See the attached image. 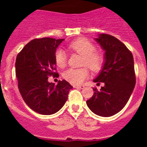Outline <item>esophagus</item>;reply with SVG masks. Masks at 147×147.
Here are the masks:
<instances>
[{
  "mask_svg": "<svg viewBox=\"0 0 147 147\" xmlns=\"http://www.w3.org/2000/svg\"><path fill=\"white\" fill-rule=\"evenodd\" d=\"M74 87L75 88H78V89H83V88H85V85H74Z\"/></svg>",
  "mask_w": 147,
  "mask_h": 147,
  "instance_id": "esophagus-1",
  "label": "esophagus"
}]
</instances>
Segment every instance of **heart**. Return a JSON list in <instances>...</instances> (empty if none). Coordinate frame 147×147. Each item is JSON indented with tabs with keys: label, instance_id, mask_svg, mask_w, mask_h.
Here are the masks:
<instances>
[{
	"label": "heart",
	"instance_id": "1",
	"mask_svg": "<svg viewBox=\"0 0 147 147\" xmlns=\"http://www.w3.org/2000/svg\"><path fill=\"white\" fill-rule=\"evenodd\" d=\"M71 51L82 56V65H86L94 72L102 69L104 63L103 55L96 51L94 44L85 38H80L69 44ZM56 64L59 67H64L67 64V56L65 51L59 49L55 52ZM89 76V71L87 67L81 68H69L63 73V77L73 85H80Z\"/></svg>",
	"mask_w": 147,
	"mask_h": 147
}]
</instances>
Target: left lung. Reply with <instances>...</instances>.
Here are the masks:
<instances>
[{
    "mask_svg": "<svg viewBox=\"0 0 147 147\" xmlns=\"http://www.w3.org/2000/svg\"><path fill=\"white\" fill-rule=\"evenodd\" d=\"M96 41L105 53V62L94 82L104 83L86 102L95 114L110 117L124 108L136 85L134 59L130 51L112 35L100 34Z\"/></svg>",
    "mask_w": 147,
    "mask_h": 147,
    "instance_id": "1",
    "label": "left lung"
}]
</instances>
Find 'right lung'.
Returning a JSON list of instances; mask_svg holds the SVG:
<instances>
[{
    "instance_id": "right-lung-1",
    "label": "right lung",
    "mask_w": 147,
    "mask_h": 147,
    "mask_svg": "<svg viewBox=\"0 0 147 147\" xmlns=\"http://www.w3.org/2000/svg\"><path fill=\"white\" fill-rule=\"evenodd\" d=\"M64 39H34L18 54L15 72L18 88L24 102L32 110L42 115L58 112L65 104L73 87L65 80L49 82L56 76L55 52Z\"/></svg>"
}]
</instances>
